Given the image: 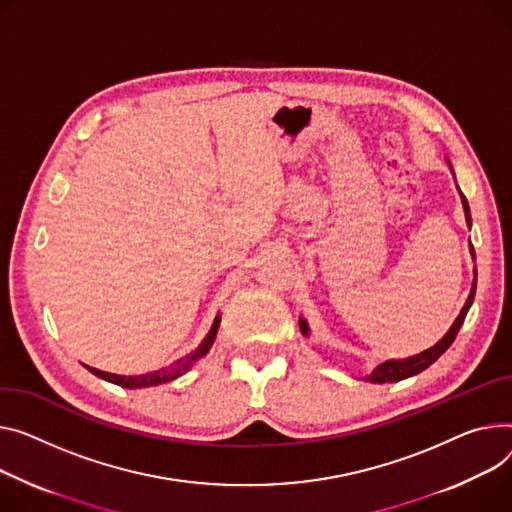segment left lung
<instances>
[{
	"label": "left lung",
	"instance_id": "1",
	"mask_svg": "<svg viewBox=\"0 0 512 512\" xmlns=\"http://www.w3.org/2000/svg\"><path fill=\"white\" fill-rule=\"evenodd\" d=\"M447 162H449V160H447ZM449 166H451V162H449ZM451 170H453V166H451ZM459 193H461V191H459ZM461 201H463V210H465V220H467V224H471L469 206H467V199L463 197V193H461ZM471 257L475 259L473 247H471ZM475 284H478V271H475V278H473V286H471L469 298L465 300V306L461 309L459 317L455 319V323L451 325V329L447 331V335L442 337L438 344H434L432 348H428V350H424V352H420V354H416V356H410V358H403V360H387V362H383V364H379L377 368H374L370 374H366L364 381H368V383H379V385H383V383H397V381H403V379H407V377H414V374L426 370L432 362H436L442 354H445V352L451 348V344L455 342V337H457V333H459V329H461V325H463V321H465V315H467V311H469V306H471V302H473ZM298 325H300L302 335L309 337V325H306V321L300 319Z\"/></svg>",
	"mask_w": 512,
	"mask_h": 512
}]
</instances>
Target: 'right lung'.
<instances>
[{
    "label": "right lung",
    "mask_w": 512,
    "mask_h": 512,
    "mask_svg": "<svg viewBox=\"0 0 512 512\" xmlns=\"http://www.w3.org/2000/svg\"><path fill=\"white\" fill-rule=\"evenodd\" d=\"M218 327H220V315H216L214 323H212V329L208 331V335L203 337V342L193 350L189 352L187 356L175 360L170 366L166 368H160V370H154V372H148V374H135V377H123V374H113V372H102L98 368H92V366H86L92 374H96V377L105 379L109 383H115L119 387H125V389H142V387H154V385H162V383H168V381H175L179 379L181 374H185L199 358L206 356L214 344L216 339V333H218Z\"/></svg>",
    "instance_id": "right-lung-1"
}]
</instances>
